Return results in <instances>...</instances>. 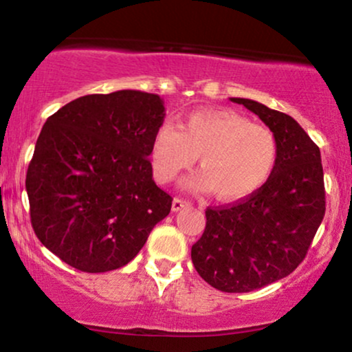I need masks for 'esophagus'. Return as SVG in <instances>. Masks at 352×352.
<instances>
[{
	"instance_id": "34e87169",
	"label": "esophagus",
	"mask_w": 352,
	"mask_h": 352,
	"mask_svg": "<svg viewBox=\"0 0 352 352\" xmlns=\"http://www.w3.org/2000/svg\"><path fill=\"white\" fill-rule=\"evenodd\" d=\"M189 206H190V202L186 201V199H181V197L173 199V210L175 212L184 209V207H189Z\"/></svg>"
}]
</instances>
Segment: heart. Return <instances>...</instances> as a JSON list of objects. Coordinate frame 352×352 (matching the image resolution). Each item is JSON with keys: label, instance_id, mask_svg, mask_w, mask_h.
<instances>
[{"label": "heart", "instance_id": "heart-1", "mask_svg": "<svg viewBox=\"0 0 352 352\" xmlns=\"http://www.w3.org/2000/svg\"><path fill=\"white\" fill-rule=\"evenodd\" d=\"M199 156L202 173L189 188L214 190L220 201H241L258 192L274 173L279 156L276 133L230 109L190 112L179 129L164 124L151 140L155 176L169 183Z\"/></svg>", "mask_w": 352, "mask_h": 352}]
</instances>
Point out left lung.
<instances>
[{"instance_id": "8db88e82", "label": "left lung", "mask_w": 352, "mask_h": 352, "mask_svg": "<svg viewBox=\"0 0 352 352\" xmlns=\"http://www.w3.org/2000/svg\"><path fill=\"white\" fill-rule=\"evenodd\" d=\"M254 112L279 143L272 176L253 196L207 207L192 264L222 292H251L289 276L307 256L324 217L320 148L296 119L261 102L230 98Z\"/></svg>"}]
</instances>
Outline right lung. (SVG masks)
Returning a JSON list of instances; mask_svg holds the SVG:
<instances>
[{
	"instance_id": "right-lung-1",
	"label": "right lung",
	"mask_w": 352,
	"mask_h": 352,
	"mask_svg": "<svg viewBox=\"0 0 352 352\" xmlns=\"http://www.w3.org/2000/svg\"><path fill=\"white\" fill-rule=\"evenodd\" d=\"M158 94L122 89L65 104L43 124L25 176L43 246L83 272L125 266L171 210L148 156L163 125Z\"/></svg>"
}]
</instances>
